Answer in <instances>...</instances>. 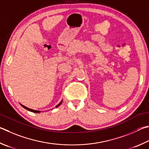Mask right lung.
Here are the masks:
<instances>
[{"instance_id": "add662e5", "label": "right lung", "mask_w": 149, "mask_h": 149, "mask_svg": "<svg viewBox=\"0 0 149 149\" xmlns=\"http://www.w3.org/2000/svg\"><path fill=\"white\" fill-rule=\"evenodd\" d=\"M61 103H62V101H61V102H60L58 105H57V106H56V107H59L60 105H61ZM22 105L23 108L24 109H27V110H28V111H31V112H33V113H40V111H35V110H33V109H29V108H27V107H25L24 105Z\"/></svg>"}]
</instances>
